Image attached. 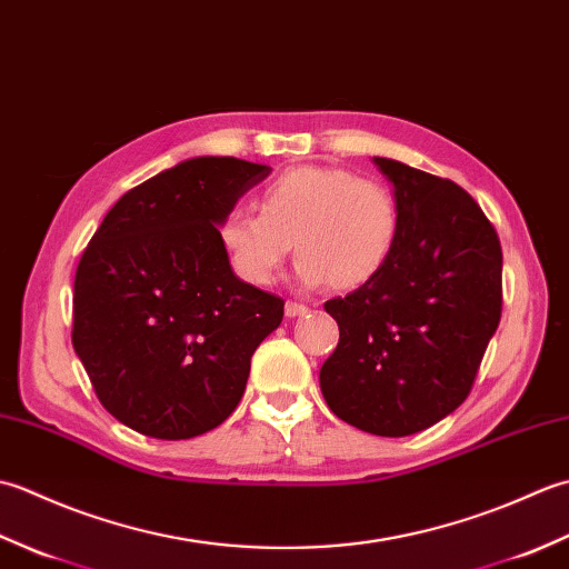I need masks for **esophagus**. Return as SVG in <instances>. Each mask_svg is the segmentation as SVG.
Segmentation results:
<instances>
[{
	"label": "esophagus",
	"instance_id": "1",
	"mask_svg": "<svg viewBox=\"0 0 569 569\" xmlns=\"http://www.w3.org/2000/svg\"><path fill=\"white\" fill-rule=\"evenodd\" d=\"M308 312V306H303V303H293V300H288L286 303V318H300V316H306Z\"/></svg>",
	"mask_w": 569,
	"mask_h": 569
}]
</instances>
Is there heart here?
I'll use <instances>...</instances> for the list:
<instances>
[{"instance_id": "1", "label": "heart", "mask_w": 569, "mask_h": 569, "mask_svg": "<svg viewBox=\"0 0 569 569\" xmlns=\"http://www.w3.org/2000/svg\"><path fill=\"white\" fill-rule=\"evenodd\" d=\"M259 210H229L217 237L241 281H273L291 247L300 283L349 291L379 276L398 241L401 210L389 186L337 166H296L261 190Z\"/></svg>"}]
</instances>
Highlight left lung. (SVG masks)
<instances>
[{"label": "left lung", "instance_id": "1", "mask_svg": "<svg viewBox=\"0 0 569 569\" xmlns=\"http://www.w3.org/2000/svg\"><path fill=\"white\" fill-rule=\"evenodd\" d=\"M393 183L401 229L389 263L325 310L340 342L320 369L330 410L381 438L450 416L501 320V244L467 190L373 156Z\"/></svg>", "mask_w": 569, "mask_h": 569}]
</instances>
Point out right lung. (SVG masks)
Listing matches in <instances>:
<instances>
[{
    "instance_id": "add662e5",
    "label": "right lung",
    "mask_w": 569,
    "mask_h": 569,
    "mask_svg": "<svg viewBox=\"0 0 569 569\" xmlns=\"http://www.w3.org/2000/svg\"><path fill=\"white\" fill-rule=\"evenodd\" d=\"M269 173L232 156L180 161L124 192L82 251L72 347L127 428L188 440L241 401L283 300L239 281L217 227Z\"/></svg>"
}]
</instances>
